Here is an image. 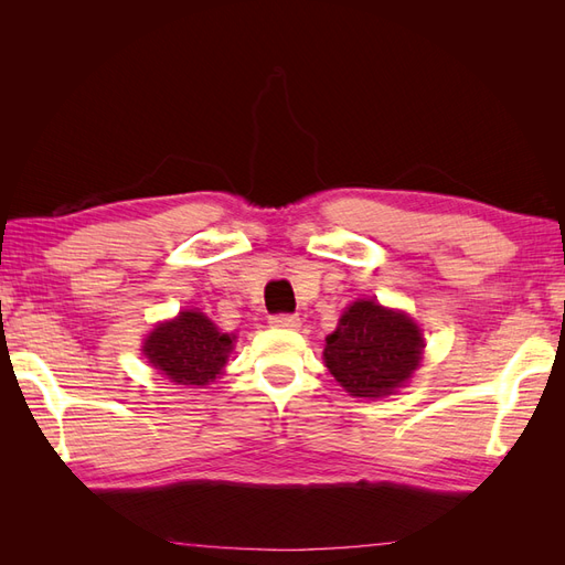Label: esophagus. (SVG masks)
I'll return each mask as SVG.
<instances>
[{"label": "esophagus", "mask_w": 565, "mask_h": 565, "mask_svg": "<svg viewBox=\"0 0 565 565\" xmlns=\"http://www.w3.org/2000/svg\"><path fill=\"white\" fill-rule=\"evenodd\" d=\"M268 322L273 324V328H287V330H295L301 324V320L292 313H276V316L268 318Z\"/></svg>", "instance_id": "34e87169"}]
</instances>
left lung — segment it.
<instances>
[{
	"label": "left lung",
	"instance_id": "8db88e82",
	"mask_svg": "<svg viewBox=\"0 0 565 565\" xmlns=\"http://www.w3.org/2000/svg\"><path fill=\"white\" fill-rule=\"evenodd\" d=\"M424 339L405 313L355 301L324 337V365L351 396L380 398L403 386L422 361Z\"/></svg>",
	"mask_w": 565,
	"mask_h": 565
}]
</instances>
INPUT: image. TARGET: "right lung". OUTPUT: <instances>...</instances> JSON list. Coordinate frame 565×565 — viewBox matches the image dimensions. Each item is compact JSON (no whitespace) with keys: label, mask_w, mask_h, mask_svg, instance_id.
Listing matches in <instances>:
<instances>
[{"label":"right lung","mask_w":565,"mask_h":565,"mask_svg":"<svg viewBox=\"0 0 565 565\" xmlns=\"http://www.w3.org/2000/svg\"><path fill=\"white\" fill-rule=\"evenodd\" d=\"M233 339L200 311H183L150 332L143 353L167 380L204 386L224 370Z\"/></svg>","instance_id":"1"}]
</instances>
